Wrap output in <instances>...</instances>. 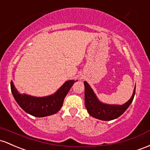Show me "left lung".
<instances>
[{
  "label": "left lung",
  "mask_w": 150,
  "mask_h": 150,
  "mask_svg": "<svg viewBox=\"0 0 150 150\" xmlns=\"http://www.w3.org/2000/svg\"><path fill=\"white\" fill-rule=\"evenodd\" d=\"M85 86V106L89 115L95 118L101 120H112L117 118L122 115L129 106L133 100L135 94V87L133 90L132 97L128 101L122 105H112V104L104 103L99 100L98 97L94 93L90 85L86 81H84Z\"/></svg>",
  "instance_id": "left-lung-1"
}]
</instances>
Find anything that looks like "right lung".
I'll list each match as a JSON object with an SVG mask.
<instances>
[{
    "label": "right lung",
    "mask_w": 150,
    "mask_h": 150,
    "mask_svg": "<svg viewBox=\"0 0 150 150\" xmlns=\"http://www.w3.org/2000/svg\"><path fill=\"white\" fill-rule=\"evenodd\" d=\"M76 81L77 80L67 81L54 93L43 97L20 93L13 81L11 88L15 100L23 110L35 117H42L54 115L61 109L64 98Z\"/></svg>",
    "instance_id": "add662e5"
}]
</instances>
